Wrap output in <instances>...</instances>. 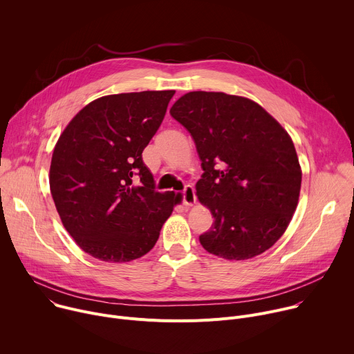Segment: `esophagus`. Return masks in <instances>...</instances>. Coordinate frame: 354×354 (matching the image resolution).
Wrapping results in <instances>:
<instances>
[{
  "instance_id": "obj_1",
  "label": "esophagus",
  "mask_w": 354,
  "mask_h": 354,
  "mask_svg": "<svg viewBox=\"0 0 354 354\" xmlns=\"http://www.w3.org/2000/svg\"><path fill=\"white\" fill-rule=\"evenodd\" d=\"M182 198H183L185 206H193L196 203V193H194V187L192 185L185 186V189L182 192Z\"/></svg>"
}]
</instances>
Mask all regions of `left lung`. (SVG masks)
I'll list each match as a JSON object with an SVG mask.
<instances>
[{"mask_svg": "<svg viewBox=\"0 0 354 354\" xmlns=\"http://www.w3.org/2000/svg\"><path fill=\"white\" fill-rule=\"evenodd\" d=\"M169 113L193 137L205 171L196 193L214 223L201 246L228 261L263 254L298 203L302 174L288 133L254 100L224 92H189Z\"/></svg>", "mask_w": 354, "mask_h": 354, "instance_id": "1", "label": "left lung"}]
</instances>
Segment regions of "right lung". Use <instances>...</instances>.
I'll list each match as a JSON object with an SVG mask.
<instances>
[{
	"label": "right lung",
	"instance_id": "1",
	"mask_svg": "<svg viewBox=\"0 0 354 354\" xmlns=\"http://www.w3.org/2000/svg\"><path fill=\"white\" fill-rule=\"evenodd\" d=\"M175 91L108 95L81 109L60 136L50 190L63 225L91 257L123 263L154 248L179 196L157 192L142 149Z\"/></svg>",
	"mask_w": 354,
	"mask_h": 354
}]
</instances>
